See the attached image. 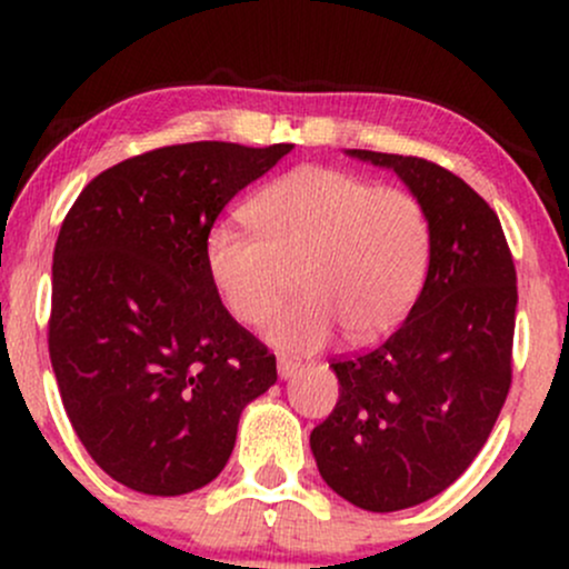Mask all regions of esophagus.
Wrapping results in <instances>:
<instances>
[{
  "label": "esophagus",
  "instance_id": "1",
  "mask_svg": "<svg viewBox=\"0 0 569 569\" xmlns=\"http://www.w3.org/2000/svg\"><path fill=\"white\" fill-rule=\"evenodd\" d=\"M297 369H299L297 361H291V358H286V356H278V377H280V380H289V377L297 375Z\"/></svg>",
  "mask_w": 569,
  "mask_h": 569
}]
</instances>
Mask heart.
<instances>
[{
	"label": "heart",
	"mask_w": 569,
	"mask_h": 569,
	"mask_svg": "<svg viewBox=\"0 0 569 569\" xmlns=\"http://www.w3.org/2000/svg\"><path fill=\"white\" fill-rule=\"evenodd\" d=\"M251 232L217 224L206 238V270L240 323L272 312L264 339L286 350H321L345 331L375 342L407 316L428 264L430 230L420 200L361 176L305 166L267 184L246 208Z\"/></svg>",
	"instance_id": "b5f03b06"
}]
</instances>
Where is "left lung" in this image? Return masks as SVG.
<instances>
[{
    "instance_id": "1",
    "label": "left lung",
    "mask_w": 569,
    "mask_h": 569,
    "mask_svg": "<svg viewBox=\"0 0 569 569\" xmlns=\"http://www.w3.org/2000/svg\"><path fill=\"white\" fill-rule=\"evenodd\" d=\"M390 168L428 217V276L407 321L331 363L335 411L312 428L323 481L363 511L443 492L481 452L508 388L516 270L500 219L460 176L422 158L348 149Z\"/></svg>"
}]
</instances>
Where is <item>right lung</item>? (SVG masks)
<instances>
[{"mask_svg": "<svg viewBox=\"0 0 569 569\" xmlns=\"http://www.w3.org/2000/svg\"><path fill=\"white\" fill-rule=\"evenodd\" d=\"M293 143L162 147L82 189L53 253L50 363L71 428L114 481L187 495L230 460L276 356L221 305L206 238Z\"/></svg>", "mask_w": 569, "mask_h": 569, "instance_id": "1", "label": "right lung"}]
</instances>
